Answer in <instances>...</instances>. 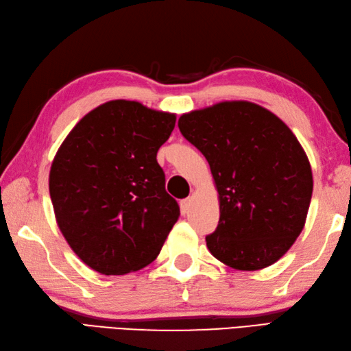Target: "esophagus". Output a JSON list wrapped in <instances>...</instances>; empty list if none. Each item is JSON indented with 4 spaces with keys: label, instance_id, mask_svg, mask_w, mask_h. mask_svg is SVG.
I'll use <instances>...</instances> for the list:
<instances>
[{
    "label": "esophagus",
    "instance_id": "esophagus-1",
    "mask_svg": "<svg viewBox=\"0 0 351 351\" xmlns=\"http://www.w3.org/2000/svg\"><path fill=\"white\" fill-rule=\"evenodd\" d=\"M191 203H193V198H191V197L183 198V200L180 202V208H182V213H183V214H188V213H189Z\"/></svg>",
    "mask_w": 351,
    "mask_h": 351
}]
</instances>
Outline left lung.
I'll return each instance as SVG.
<instances>
[{
  "mask_svg": "<svg viewBox=\"0 0 351 351\" xmlns=\"http://www.w3.org/2000/svg\"><path fill=\"white\" fill-rule=\"evenodd\" d=\"M178 128L206 157L220 220L206 246L237 270L272 266L306 224L313 177L296 136L272 111L224 101L184 113Z\"/></svg>",
  "mask_w": 351,
  "mask_h": 351,
  "instance_id": "obj_1",
  "label": "left lung"
}]
</instances>
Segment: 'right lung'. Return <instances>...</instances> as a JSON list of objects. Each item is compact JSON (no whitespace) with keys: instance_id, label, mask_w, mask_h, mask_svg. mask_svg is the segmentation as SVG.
Listing matches in <instances>:
<instances>
[{"instance_id":"right-lung-1","label":"right lung","mask_w":351,"mask_h":351,"mask_svg":"<svg viewBox=\"0 0 351 351\" xmlns=\"http://www.w3.org/2000/svg\"><path fill=\"white\" fill-rule=\"evenodd\" d=\"M176 114L116 99L85 114L53 158L49 189L73 252L102 275L153 263L180 217L157 151Z\"/></svg>"}]
</instances>
